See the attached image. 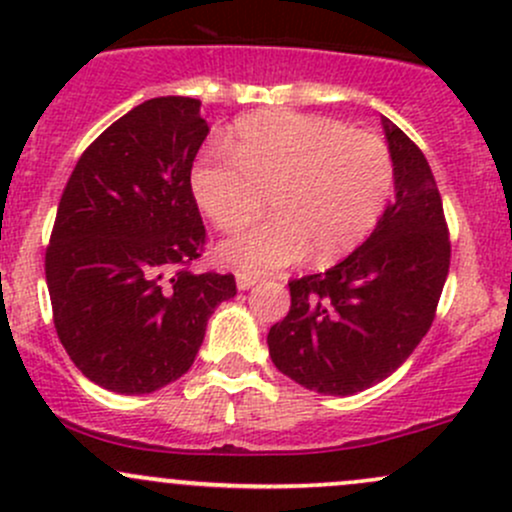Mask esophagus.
Here are the masks:
<instances>
[{"label":"esophagus","mask_w":512,"mask_h":512,"mask_svg":"<svg viewBox=\"0 0 512 512\" xmlns=\"http://www.w3.org/2000/svg\"><path fill=\"white\" fill-rule=\"evenodd\" d=\"M255 282H257V279L255 277H247V274H238V277H235V284H238L240 291L252 289V286H255Z\"/></svg>","instance_id":"esophagus-1"}]
</instances>
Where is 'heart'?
Listing matches in <instances>:
<instances>
[{"mask_svg": "<svg viewBox=\"0 0 512 512\" xmlns=\"http://www.w3.org/2000/svg\"><path fill=\"white\" fill-rule=\"evenodd\" d=\"M226 150L192 167V192L218 230L235 233L265 211L274 218L221 245L240 274H272L308 252L333 262L372 233L393 189V160L381 138L325 116L257 111L235 123Z\"/></svg>", "mask_w": 512, "mask_h": 512, "instance_id": "1", "label": "heart"}]
</instances>
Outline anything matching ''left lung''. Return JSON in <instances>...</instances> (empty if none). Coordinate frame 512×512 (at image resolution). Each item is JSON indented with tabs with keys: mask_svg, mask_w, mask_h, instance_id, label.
I'll list each match as a JSON object with an SVG mask.
<instances>
[{
	"mask_svg": "<svg viewBox=\"0 0 512 512\" xmlns=\"http://www.w3.org/2000/svg\"><path fill=\"white\" fill-rule=\"evenodd\" d=\"M396 199L374 233L328 272L291 279V308L269 328L279 372L325 396L379 384L435 320L449 272L442 196L423 150L384 119Z\"/></svg>",
	"mask_w": 512,
	"mask_h": 512,
	"instance_id": "1",
	"label": "left lung"
}]
</instances>
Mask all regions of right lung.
Instances as JSON below:
<instances>
[{"label":"right lung","mask_w":512,"mask_h":512,"mask_svg":"<svg viewBox=\"0 0 512 512\" xmlns=\"http://www.w3.org/2000/svg\"><path fill=\"white\" fill-rule=\"evenodd\" d=\"M199 99L157 97L111 123L67 179L46 247L55 333L104 389L153 393L189 372L233 274L189 272L206 245L192 165Z\"/></svg>","instance_id":"add662e5"}]
</instances>
